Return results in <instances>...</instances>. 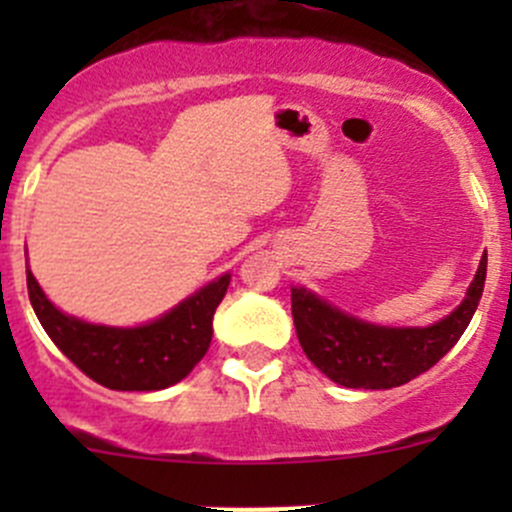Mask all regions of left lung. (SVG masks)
I'll list each match as a JSON object with an SVG mask.
<instances>
[{"label":"left lung","instance_id":"left-lung-1","mask_svg":"<svg viewBox=\"0 0 512 512\" xmlns=\"http://www.w3.org/2000/svg\"><path fill=\"white\" fill-rule=\"evenodd\" d=\"M488 255L463 302L431 327H379L332 307L304 287L292 289V317L307 359L347 389H394L431 369L461 339L476 314Z\"/></svg>","mask_w":512,"mask_h":512}]
</instances>
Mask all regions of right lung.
Instances as JSON below:
<instances>
[{"mask_svg": "<svg viewBox=\"0 0 512 512\" xmlns=\"http://www.w3.org/2000/svg\"><path fill=\"white\" fill-rule=\"evenodd\" d=\"M227 285L230 275L218 277L156 322L123 329L59 312L27 270L29 299L51 342L89 379L116 391H158L185 379L208 352L213 314Z\"/></svg>", "mask_w": 512, "mask_h": 512, "instance_id": "obj_1", "label": "right lung"}]
</instances>
